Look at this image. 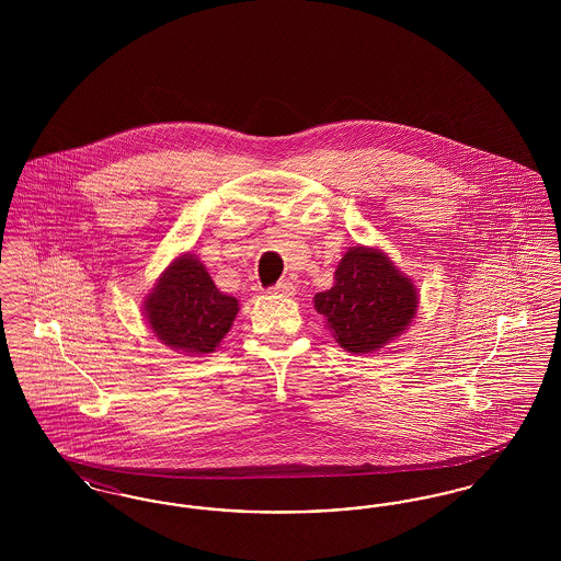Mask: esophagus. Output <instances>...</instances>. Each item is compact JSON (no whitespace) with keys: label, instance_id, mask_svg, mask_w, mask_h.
Instances as JSON below:
<instances>
[{"label":"esophagus","instance_id":"obj_1","mask_svg":"<svg viewBox=\"0 0 561 561\" xmlns=\"http://www.w3.org/2000/svg\"><path fill=\"white\" fill-rule=\"evenodd\" d=\"M294 290H296V286H294L293 279H279V282L271 288V293L284 294V296H293Z\"/></svg>","mask_w":561,"mask_h":561}]
</instances>
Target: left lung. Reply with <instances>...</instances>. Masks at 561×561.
Masks as SVG:
<instances>
[{
	"label": "left lung",
	"mask_w": 561,
	"mask_h": 561,
	"mask_svg": "<svg viewBox=\"0 0 561 561\" xmlns=\"http://www.w3.org/2000/svg\"><path fill=\"white\" fill-rule=\"evenodd\" d=\"M316 311L348 353H374L416 318L419 293L378 248H351L334 271V286L316 294Z\"/></svg>",
	"instance_id": "8db88e82"
}]
</instances>
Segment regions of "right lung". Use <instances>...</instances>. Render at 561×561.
<instances>
[{
  "label": "right lung",
  "instance_id": "1",
  "mask_svg": "<svg viewBox=\"0 0 561 561\" xmlns=\"http://www.w3.org/2000/svg\"><path fill=\"white\" fill-rule=\"evenodd\" d=\"M238 298L218 293L210 273L191 252L170 263L145 298V316L163 345L213 353L238 316Z\"/></svg>",
  "mask_w": 561,
  "mask_h": 561
}]
</instances>
